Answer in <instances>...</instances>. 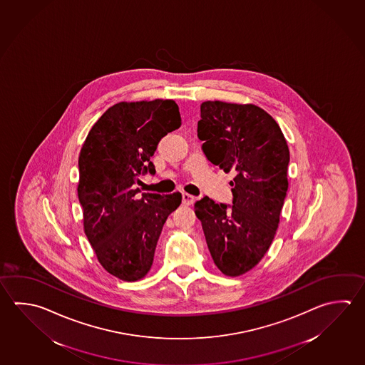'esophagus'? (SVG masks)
I'll list each match as a JSON object with an SVG mask.
<instances>
[{
  "mask_svg": "<svg viewBox=\"0 0 365 365\" xmlns=\"http://www.w3.org/2000/svg\"><path fill=\"white\" fill-rule=\"evenodd\" d=\"M192 203H194V197L190 195V194L184 192V194H182V205H184V206H192Z\"/></svg>",
  "mask_w": 365,
  "mask_h": 365,
  "instance_id": "1",
  "label": "esophagus"
}]
</instances>
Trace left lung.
<instances>
[{
    "label": "left lung",
    "instance_id": "left-lung-1",
    "mask_svg": "<svg viewBox=\"0 0 365 365\" xmlns=\"http://www.w3.org/2000/svg\"><path fill=\"white\" fill-rule=\"evenodd\" d=\"M199 140L215 166L232 173V206L205 197L194 205L215 265L227 277L250 272L278 229L288 190L289 149L269 113L253 104L205 101Z\"/></svg>",
    "mask_w": 365,
    "mask_h": 365
}]
</instances>
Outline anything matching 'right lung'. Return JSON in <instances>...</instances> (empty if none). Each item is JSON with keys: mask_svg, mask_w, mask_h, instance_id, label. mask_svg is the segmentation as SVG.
<instances>
[{"mask_svg": "<svg viewBox=\"0 0 365 365\" xmlns=\"http://www.w3.org/2000/svg\"><path fill=\"white\" fill-rule=\"evenodd\" d=\"M181 126L173 100L122 101L110 106L87 135L78 158V199L85 234L100 264L135 282L150 270L162 227L181 203L179 192L139 194V176L155 173L159 141Z\"/></svg>", "mask_w": 365, "mask_h": 365, "instance_id": "1", "label": "right lung"}]
</instances>
